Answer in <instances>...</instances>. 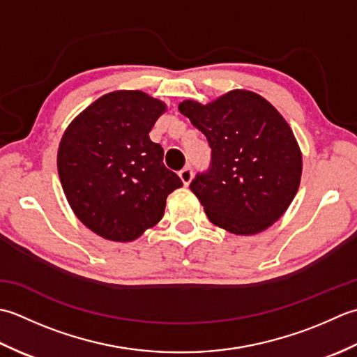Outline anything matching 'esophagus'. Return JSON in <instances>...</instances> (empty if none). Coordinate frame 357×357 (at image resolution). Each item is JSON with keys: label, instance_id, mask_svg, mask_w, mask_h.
<instances>
[{"label": "esophagus", "instance_id": "1", "mask_svg": "<svg viewBox=\"0 0 357 357\" xmlns=\"http://www.w3.org/2000/svg\"><path fill=\"white\" fill-rule=\"evenodd\" d=\"M178 176H180L181 181H183V185L188 186L189 183H191V180H192V169L191 168H183V169L178 172Z\"/></svg>", "mask_w": 357, "mask_h": 357}]
</instances>
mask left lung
<instances>
[{
	"label": "left lung",
	"mask_w": 357,
	"mask_h": 357,
	"mask_svg": "<svg viewBox=\"0 0 357 357\" xmlns=\"http://www.w3.org/2000/svg\"><path fill=\"white\" fill-rule=\"evenodd\" d=\"M178 111L206 135L211 165L191 181L209 222L237 236L265 231L288 209L301 185L302 152L285 119L251 91L236 89Z\"/></svg>",
	"instance_id": "1"
}]
</instances>
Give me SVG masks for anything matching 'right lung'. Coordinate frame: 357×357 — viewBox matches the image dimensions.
Wrapping results in <instances>:
<instances>
[{"instance_id": "right-lung-1", "label": "right lung", "mask_w": 357, "mask_h": 357, "mask_svg": "<svg viewBox=\"0 0 357 357\" xmlns=\"http://www.w3.org/2000/svg\"><path fill=\"white\" fill-rule=\"evenodd\" d=\"M166 111L142 91L100 97L70 123L58 148V176L79 222L100 237L130 242L157 225L166 197L183 186L149 132Z\"/></svg>"}]
</instances>
